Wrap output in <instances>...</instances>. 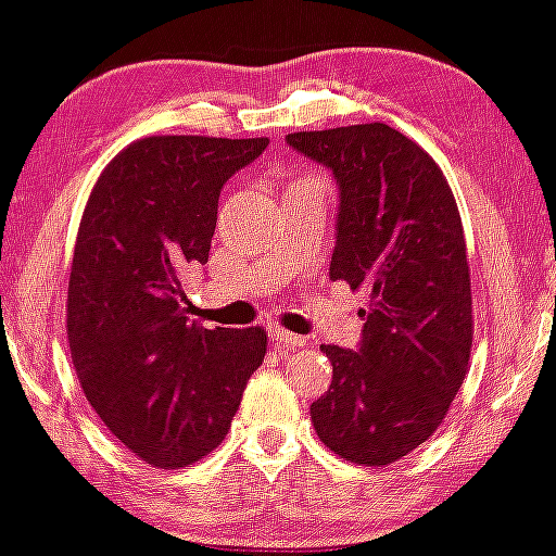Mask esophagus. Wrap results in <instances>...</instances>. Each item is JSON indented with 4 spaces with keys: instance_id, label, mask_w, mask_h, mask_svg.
<instances>
[{
    "instance_id": "34e87169",
    "label": "esophagus",
    "mask_w": 556,
    "mask_h": 556,
    "mask_svg": "<svg viewBox=\"0 0 556 556\" xmlns=\"http://www.w3.org/2000/svg\"><path fill=\"white\" fill-rule=\"evenodd\" d=\"M269 337H271L274 344H279V348H287V350L300 348V344L305 342L300 334H292V331L279 329V327H271V329H269Z\"/></svg>"
}]
</instances>
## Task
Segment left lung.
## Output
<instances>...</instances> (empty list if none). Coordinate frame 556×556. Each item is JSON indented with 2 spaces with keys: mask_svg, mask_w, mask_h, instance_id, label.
Masks as SVG:
<instances>
[{
  "mask_svg": "<svg viewBox=\"0 0 556 556\" xmlns=\"http://www.w3.org/2000/svg\"><path fill=\"white\" fill-rule=\"evenodd\" d=\"M340 182L329 277L368 292L361 350L321 344L331 384L311 405L324 444L384 468L433 437L473 348L470 266L439 164L384 123L290 132Z\"/></svg>",
  "mask_w": 556,
  "mask_h": 556,
  "instance_id": "8db88e82",
  "label": "left lung"
}]
</instances>
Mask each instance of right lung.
<instances>
[{
    "instance_id": "obj_1",
    "label": "right lung",
    "mask_w": 556,
    "mask_h": 556,
    "mask_svg": "<svg viewBox=\"0 0 556 556\" xmlns=\"http://www.w3.org/2000/svg\"><path fill=\"white\" fill-rule=\"evenodd\" d=\"M269 138L149 136L125 146L88 195L67 285L75 374L132 455L175 470L222 444L266 355L261 327L203 329L185 274L212 251L222 185Z\"/></svg>"
}]
</instances>
